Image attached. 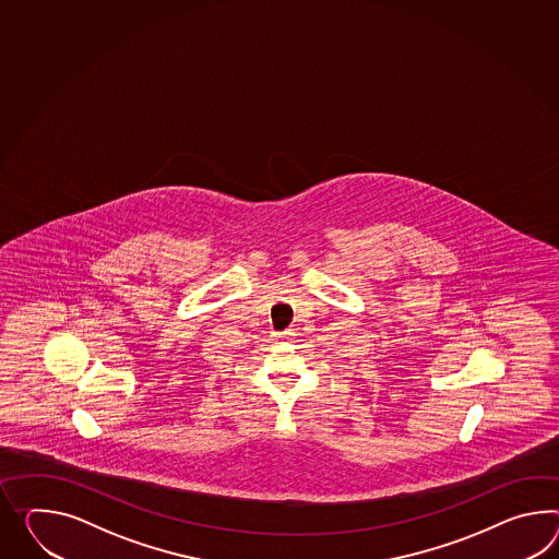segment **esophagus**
I'll use <instances>...</instances> for the list:
<instances>
[{
    "label": "esophagus",
    "mask_w": 559,
    "mask_h": 559,
    "mask_svg": "<svg viewBox=\"0 0 559 559\" xmlns=\"http://www.w3.org/2000/svg\"><path fill=\"white\" fill-rule=\"evenodd\" d=\"M293 335H295V333H293V331L288 329V331H283V333H278V340L288 341L290 340V337H293Z\"/></svg>",
    "instance_id": "esophagus-1"
}]
</instances>
